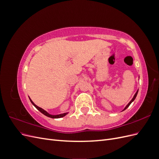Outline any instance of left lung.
<instances>
[{"label":"left lung","instance_id":"obj_1","mask_svg":"<svg viewBox=\"0 0 159 159\" xmlns=\"http://www.w3.org/2000/svg\"><path fill=\"white\" fill-rule=\"evenodd\" d=\"M138 91H139V89H138V90L137 91V92L135 93V94H134V96H133V99H132L131 100V102H129V103H128V104L127 105V106H126L125 107V108H124V109H123V111H124V110H125V109H127V107H128L129 106V105H131V103H132V102H133V101H134V99H135V98H136V97H137V93H138Z\"/></svg>","mask_w":159,"mask_h":159}]
</instances>
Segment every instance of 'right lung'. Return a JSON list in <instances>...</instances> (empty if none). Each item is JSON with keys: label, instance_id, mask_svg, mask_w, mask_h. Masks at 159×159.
Returning a JSON list of instances; mask_svg holds the SVG:
<instances>
[{"label": "right lung", "instance_id": "right-lung-1", "mask_svg": "<svg viewBox=\"0 0 159 159\" xmlns=\"http://www.w3.org/2000/svg\"><path fill=\"white\" fill-rule=\"evenodd\" d=\"M29 99H30V101L31 103H32V105H34V107H36L38 111H40L42 114H44V115H46V116L48 117L53 118V119L61 118V117H63L66 116V115L68 113H61V114H59V115H51V114H50V113H48L47 111H46L43 109L42 108L39 107L38 106H37V105H36V104H34V102H32V101L31 100V99H30V98H29Z\"/></svg>", "mask_w": 159, "mask_h": 159}]
</instances>
